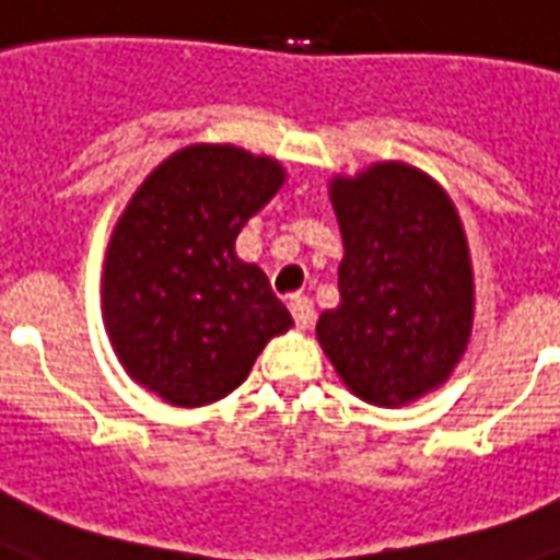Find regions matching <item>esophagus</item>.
<instances>
[{"instance_id":"1","label":"esophagus","mask_w":560,"mask_h":560,"mask_svg":"<svg viewBox=\"0 0 560 560\" xmlns=\"http://www.w3.org/2000/svg\"><path fill=\"white\" fill-rule=\"evenodd\" d=\"M288 305H291V314H293V320H296V326H300V329H312L314 326V302L308 300V296L293 293Z\"/></svg>"}]
</instances>
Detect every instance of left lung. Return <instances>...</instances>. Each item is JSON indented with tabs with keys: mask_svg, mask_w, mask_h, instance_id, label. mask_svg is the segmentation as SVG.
I'll list each match as a JSON object with an SVG mask.
<instances>
[{
	"mask_svg": "<svg viewBox=\"0 0 560 560\" xmlns=\"http://www.w3.org/2000/svg\"><path fill=\"white\" fill-rule=\"evenodd\" d=\"M341 302L317 341L355 397L404 407L445 383L475 317L469 243L442 186L407 163L332 177Z\"/></svg>",
	"mask_w": 560,
	"mask_h": 560,
	"instance_id": "left-lung-1",
	"label": "left lung"
}]
</instances>
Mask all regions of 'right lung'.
Here are the masks:
<instances>
[{
	"label": "right lung",
	"instance_id": "obj_1",
	"mask_svg": "<svg viewBox=\"0 0 560 560\" xmlns=\"http://www.w3.org/2000/svg\"><path fill=\"white\" fill-rule=\"evenodd\" d=\"M281 184L272 156L189 144L144 177L112 231L106 332L124 371L175 407L231 395L269 338L293 326L264 269L234 252Z\"/></svg>",
	"mask_w": 560,
	"mask_h": 560
}]
</instances>
